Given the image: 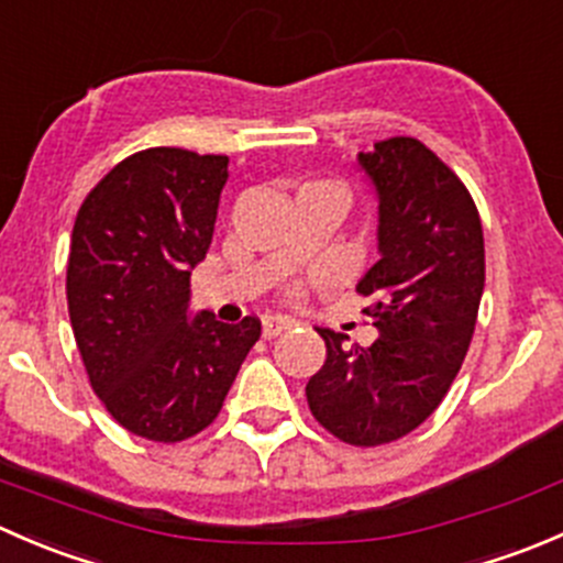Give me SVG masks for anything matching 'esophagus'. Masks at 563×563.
Segmentation results:
<instances>
[{
  "label": "esophagus",
  "instance_id": "1",
  "mask_svg": "<svg viewBox=\"0 0 563 563\" xmlns=\"http://www.w3.org/2000/svg\"><path fill=\"white\" fill-rule=\"evenodd\" d=\"M297 327V318L291 316H266L264 318V338H277L286 329Z\"/></svg>",
  "mask_w": 563,
  "mask_h": 563
}]
</instances>
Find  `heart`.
<instances>
[{
  "label": "heart",
  "instance_id": "heart-1",
  "mask_svg": "<svg viewBox=\"0 0 563 563\" xmlns=\"http://www.w3.org/2000/svg\"><path fill=\"white\" fill-rule=\"evenodd\" d=\"M299 196H323L329 201L338 203L340 209H345L349 203V190H345L343 181L338 179H310L299 187Z\"/></svg>",
  "mask_w": 563,
  "mask_h": 563
}]
</instances>
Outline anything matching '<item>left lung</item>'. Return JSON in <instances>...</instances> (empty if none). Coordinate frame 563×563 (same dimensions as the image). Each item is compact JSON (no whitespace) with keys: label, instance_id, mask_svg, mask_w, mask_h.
I'll list each match as a JSON object with an SVG mask.
<instances>
[{"label":"left lung","instance_id":"obj_1","mask_svg":"<svg viewBox=\"0 0 563 563\" xmlns=\"http://www.w3.org/2000/svg\"><path fill=\"white\" fill-rule=\"evenodd\" d=\"M378 198V261L356 291L378 338L318 329L327 362L308 382V406L354 446L402 439L439 408L468 351L485 288V240L474 198L422 141H378L360 152Z\"/></svg>","mask_w":563,"mask_h":563}]
</instances>
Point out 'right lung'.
<instances>
[{"label": "right lung", "mask_w": 563, "mask_h": 563, "mask_svg": "<svg viewBox=\"0 0 563 563\" xmlns=\"http://www.w3.org/2000/svg\"><path fill=\"white\" fill-rule=\"evenodd\" d=\"M229 157L155 146L84 198L67 258V310L95 395L130 433H201L261 338V321L190 313V272L212 245Z\"/></svg>", "instance_id": "obj_1"}]
</instances>
